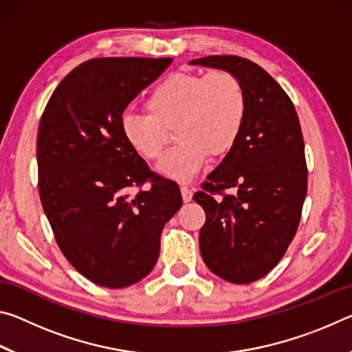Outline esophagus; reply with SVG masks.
<instances>
[{"label": "esophagus", "instance_id": "obj_1", "mask_svg": "<svg viewBox=\"0 0 352 352\" xmlns=\"http://www.w3.org/2000/svg\"><path fill=\"white\" fill-rule=\"evenodd\" d=\"M182 197H183V201H190L192 200V189H189L188 186H182Z\"/></svg>", "mask_w": 352, "mask_h": 352}]
</instances>
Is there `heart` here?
<instances>
[{"mask_svg":"<svg viewBox=\"0 0 352 352\" xmlns=\"http://www.w3.org/2000/svg\"><path fill=\"white\" fill-rule=\"evenodd\" d=\"M147 113H126L121 133L135 153L157 160L175 126L178 144L160 160L158 172L186 183L199 174L210 155L223 157L241 140L248 99L239 77L226 69L208 74L174 73L153 88Z\"/></svg>","mask_w":352,"mask_h":352,"instance_id":"obj_1","label":"heart"}]
</instances>
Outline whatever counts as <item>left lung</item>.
Masks as SVG:
<instances>
[{"mask_svg": "<svg viewBox=\"0 0 352 352\" xmlns=\"http://www.w3.org/2000/svg\"><path fill=\"white\" fill-rule=\"evenodd\" d=\"M190 65L231 71L247 91L241 140L194 200L206 214L200 230L206 267L225 281L248 284L275 269L300 225L307 194L300 119L281 85L248 58L210 56ZM226 188L234 194L225 193Z\"/></svg>", "mask_w": 352, "mask_h": 352, "instance_id": "obj_1", "label": "left lung"}]
</instances>
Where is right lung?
Returning <instances> with one entry per match:
<instances>
[{"instance_id": "right-lung-1", "label": "right lung", "mask_w": 352, "mask_h": 352, "mask_svg": "<svg viewBox=\"0 0 352 352\" xmlns=\"http://www.w3.org/2000/svg\"><path fill=\"white\" fill-rule=\"evenodd\" d=\"M170 63L83 62L58 83L40 119L41 206L65 258L102 287H129L151 273L163 226L182 206L178 184L155 175L121 133L124 110Z\"/></svg>"}]
</instances>
